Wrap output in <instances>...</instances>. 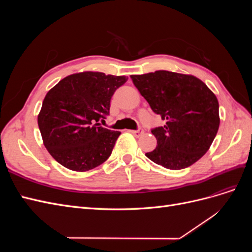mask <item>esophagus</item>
Returning <instances> with one entry per match:
<instances>
[{
  "label": "esophagus",
  "instance_id": "1",
  "mask_svg": "<svg viewBox=\"0 0 252 252\" xmlns=\"http://www.w3.org/2000/svg\"><path fill=\"white\" fill-rule=\"evenodd\" d=\"M130 132L134 135V136H136V138H139V136H141L143 133H144V130L143 129H138V130H130Z\"/></svg>",
  "mask_w": 252,
  "mask_h": 252
}]
</instances>
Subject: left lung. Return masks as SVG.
I'll use <instances>...</instances> for the list:
<instances>
[{
    "label": "left lung",
    "mask_w": 252,
    "mask_h": 252,
    "mask_svg": "<svg viewBox=\"0 0 252 252\" xmlns=\"http://www.w3.org/2000/svg\"><path fill=\"white\" fill-rule=\"evenodd\" d=\"M155 113L166 122L152 129L158 146L146 157L167 169L191 166L207 152L220 126L216 94L191 74L166 70L130 75Z\"/></svg>",
    "instance_id": "8db88e82"
}]
</instances>
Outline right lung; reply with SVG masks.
<instances>
[{
	"label": "right lung",
	"instance_id": "obj_1",
	"mask_svg": "<svg viewBox=\"0 0 252 252\" xmlns=\"http://www.w3.org/2000/svg\"><path fill=\"white\" fill-rule=\"evenodd\" d=\"M127 80L84 71L68 75L48 91L37 124L45 147L58 163L83 172L110 157L121 132L102 127L98 121L108 116L111 96Z\"/></svg>",
	"mask_w": 252,
	"mask_h": 252
}]
</instances>
